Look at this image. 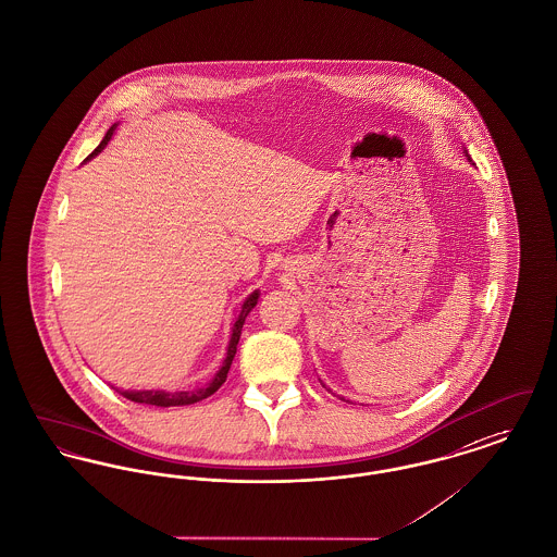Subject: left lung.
<instances>
[{"label": "left lung", "instance_id": "1", "mask_svg": "<svg viewBox=\"0 0 557 557\" xmlns=\"http://www.w3.org/2000/svg\"><path fill=\"white\" fill-rule=\"evenodd\" d=\"M465 156H467V151H465ZM467 160H469V162H471V158H469V156H467ZM322 385H324V383H322ZM324 387H326V385H324Z\"/></svg>", "mask_w": 557, "mask_h": 557}]
</instances>
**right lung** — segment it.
Here are the masks:
<instances>
[{"label": "right lung", "mask_w": 557, "mask_h": 557, "mask_svg": "<svg viewBox=\"0 0 557 557\" xmlns=\"http://www.w3.org/2000/svg\"><path fill=\"white\" fill-rule=\"evenodd\" d=\"M117 128V124H113L109 132L104 134V138L100 140L99 147L86 158V162L88 160H92V158H97L100 151L107 147V143L111 140V136H113V132ZM259 296L261 293L259 290H255L252 295L246 296V300L242 302V307H239V311H237V318H235V322H233V326H231V338L230 345H227V356H225V360L221 363V368L216 370V374L212 376V381L208 383V385H203V387H197V389H191V392H164V389H117V387H113L115 392L122 393L126 399H131V401H136V404H149V406H162V408H168V406H189V404H196V401H201V399H206V397H210L212 393L219 392V387L227 381V372H230L231 361L235 358V351H237V343H239V336H242V327H244V322H246V318H248V313L257 307V302H259Z\"/></svg>", "instance_id": "add662e5"}]
</instances>
